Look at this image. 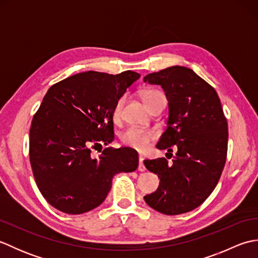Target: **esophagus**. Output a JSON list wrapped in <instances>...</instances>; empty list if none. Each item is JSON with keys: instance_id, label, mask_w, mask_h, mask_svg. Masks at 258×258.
Segmentation results:
<instances>
[{"instance_id": "esophagus-1", "label": "esophagus", "mask_w": 258, "mask_h": 258, "mask_svg": "<svg viewBox=\"0 0 258 258\" xmlns=\"http://www.w3.org/2000/svg\"><path fill=\"white\" fill-rule=\"evenodd\" d=\"M139 160H140V164H139V171H140V172H144L146 168H145V166H144V163H143V160H144L143 156L140 155Z\"/></svg>"}]
</instances>
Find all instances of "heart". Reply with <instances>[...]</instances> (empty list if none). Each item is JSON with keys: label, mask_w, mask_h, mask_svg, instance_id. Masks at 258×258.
Returning <instances> with one entry per match:
<instances>
[{"label": "heart", "mask_w": 258, "mask_h": 258, "mask_svg": "<svg viewBox=\"0 0 258 258\" xmlns=\"http://www.w3.org/2000/svg\"><path fill=\"white\" fill-rule=\"evenodd\" d=\"M142 98H143L147 108H149L157 101L165 100V96H164L162 92L157 90H145L142 93ZM124 102L125 96H120L116 101V103H115L113 109V117L115 119H117L120 116V112H122ZM119 139L125 146L132 147V149L136 151L143 152L149 149L152 142L155 140V133L152 132V131L142 130L138 127H128L123 131L122 134L119 136Z\"/></svg>", "instance_id": "heart-1"}]
</instances>
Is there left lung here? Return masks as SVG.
Instances as JSON below:
<instances>
[{
  "label": "left lung",
  "mask_w": 258,
  "mask_h": 258,
  "mask_svg": "<svg viewBox=\"0 0 258 258\" xmlns=\"http://www.w3.org/2000/svg\"><path fill=\"white\" fill-rule=\"evenodd\" d=\"M144 82L165 92L167 126L156 147L173 157L172 163L165 157L144 161L160 178L157 189L144 200L165 215L190 212L211 195L226 162L228 127L220 97L193 70L178 65L146 75Z\"/></svg>",
  "instance_id": "obj_1"
}]
</instances>
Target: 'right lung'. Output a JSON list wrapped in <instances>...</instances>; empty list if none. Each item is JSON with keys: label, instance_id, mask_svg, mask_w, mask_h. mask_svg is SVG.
<instances>
[{"label": "right lung", "instance_id": "obj_1", "mask_svg": "<svg viewBox=\"0 0 258 258\" xmlns=\"http://www.w3.org/2000/svg\"><path fill=\"white\" fill-rule=\"evenodd\" d=\"M140 76L87 71L48 89L32 119L30 162L41 194L56 210L92 211L106 199L115 174L138 168V153L128 147H106L98 157L91 150L113 142L115 103Z\"/></svg>", "mask_w": 258, "mask_h": 258}]
</instances>
